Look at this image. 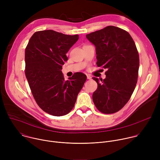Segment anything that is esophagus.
Masks as SVG:
<instances>
[{
  "mask_svg": "<svg viewBox=\"0 0 160 160\" xmlns=\"http://www.w3.org/2000/svg\"><path fill=\"white\" fill-rule=\"evenodd\" d=\"M87 78L88 80H90L91 78H92V77H91L89 76V75H87Z\"/></svg>",
  "mask_w": 160,
  "mask_h": 160,
  "instance_id": "1",
  "label": "esophagus"
}]
</instances>
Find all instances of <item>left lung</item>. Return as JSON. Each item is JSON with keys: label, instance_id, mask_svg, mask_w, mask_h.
Here are the masks:
<instances>
[{"label": "left lung", "instance_id": "1", "mask_svg": "<svg viewBox=\"0 0 160 160\" xmlns=\"http://www.w3.org/2000/svg\"><path fill=\"white\" fill-rule=\"evenodd\" d=\"M96 47L97 65L108 70L106 78L93 77L98 88L92 99L98 109L112 114L129 101L138 78L139 56L130 35L125 30L108 26L86 35Z\"/></svg>", "mask_w": 160, "mask_h": 160}]
</instances>
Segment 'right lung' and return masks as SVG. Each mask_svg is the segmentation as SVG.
<instances>
[{"label":"right lung","mask_w":160,"mask_h":160,"mask_svg":"<svg viewBox=\"0 0 160 160\" xmlns=\"http://www.w3.org/2000/svg\"><path fill=\"white\" fill-rule=\"evenodd\" d=\"M79 38L52 30L36 32L25 49V75L39 107L51 115H67L73 108L87 76L75 73L64 80L66 54Z\"/></svg>","instance_id":"add662e5"}]
</instances>
